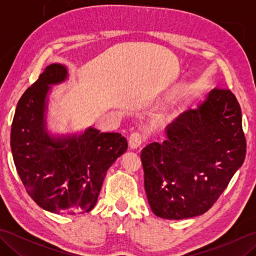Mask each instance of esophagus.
<instances>
[{"label":"esophagus","mask_w":256,"mask_h":256,"mask_svg":"<svg viewBox=\"0 0 256 256\" xmlns=\"http://www.w3.org/2000/svg\"><path fill=\"white\" fill-rule=\"evenodd\" d=\"M143 143V136L140 133H133L128 138V145L132 150L138 148Z\"/></svg>","instance_id":"1"}]
</instances>
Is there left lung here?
<instances>
[{"label": "left lung", "instance_id": "obj_1", "mask_svg": "<svg viewBox=\"0 0 256 256\" xmlns=\"http://www.w3.org/2000/svg\"><path fill=\"white\" fill-rule=\"evenodd\" d=\"M246 142L241 108L228 89H214L197 108L168 125L167 140L142 150L144 187L162 219L204 214L243 164Z\"/></svg>", "mask_w": 256, "mask_h": 256}]
</instances>
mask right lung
I'll return each mask as SVG.
<instances>
[{"instance_id": "add662e5", "label": "right lung", "mask_w": 256, "mask_h": 256, "mask_svg": "<svg viewBox=\"0 0 256 256\" xmlns=\"http://www.w3.org/2000/svg\"><path fill=\"white\" fill-rule=\"evenodd\" d=\"M67 79L66 66L50 64L20 96L10 130L14 164L26 192L40 208L57 214L94 209L108 170L128 150L120 133L92 126L67 135L48 132V94Z\"/></svg>"}]
</instances>
